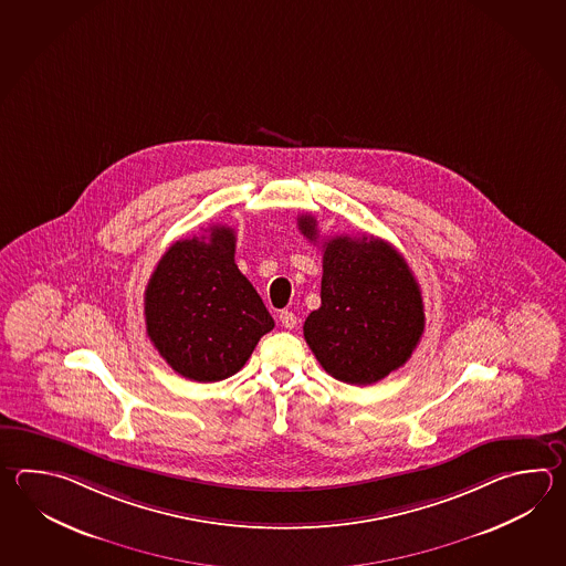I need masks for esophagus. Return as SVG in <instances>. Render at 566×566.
<instances>
[{
    "mask_svg": "<svg viewBox=\"0 0 566 566\" xmlns=\"http://www.w3.org/2000/svg\"><path fill=\"white\" fill-rule=\"evenodd\" d=\"M280 323H282L284 328L292 331V328H296V324H298V316H296L294 312L282 311L280 312Z\"/></svg>",
    "mask_w": 566,
    "mask_h": 566,
    "instance_id": "34e87169",
    "label": "esophagus"
}]
</instances>
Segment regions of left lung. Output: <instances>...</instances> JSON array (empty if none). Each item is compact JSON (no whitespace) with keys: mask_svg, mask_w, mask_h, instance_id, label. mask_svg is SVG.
Wrapping results in <instances>:
<instances>
[{"mask_svg":"<svg viewBox=\"0 0 566 566\" xmlns=\"http://www.w3.org/2000/svg\"><path fill=\"white\" fill-rule=\"evenodd\" d=\"M298 228L318 242L316 220ZM426 328L423 298L411 268L381 238L336 235L323 242L321 308L304 338L323 369L348 385H373L403 367Z\"/></svg>","mask_w":566,"mask_h":566,"instance_id":"8db88e82","label":"left lung"}]
</instances>
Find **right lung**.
<instances>
[{"mask_svg":"<svg viewBox=\"0 0 566 566\" xmlns=\"http://www.w3.org/2000/svg\"><path fill=\"white\" fill-rule=\"evenodd\" d=\"M233 255L235 231L213 226L203 235L175 242L145 290L150 343L185 379H228L274 328V318Z\"/></svg>","mask_w":566,"mask_h":566,"instance_id":"right-lung-1","label":"right lung"}]
</instances>
